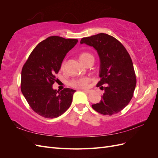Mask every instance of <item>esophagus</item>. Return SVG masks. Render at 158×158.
I'll list each match as a JSON object with an SVG mask.
<instances>
[{
    "label": "esophagus",
    "mask_w": 158,
    "mask_h": 158,
    "mask_svg": "<svg viewBox=\"0 0 158 158\" xmlns=\"http://www.w3.org/2000/svg\"><path fill=\"white\" fill-rule=\"evenodd\" d=\"M82 90H83V92H84L85 93H88V94L91 92V90L90 89H82Z\"/></svg>",
    "instance_id": "1"
}]
</instances>
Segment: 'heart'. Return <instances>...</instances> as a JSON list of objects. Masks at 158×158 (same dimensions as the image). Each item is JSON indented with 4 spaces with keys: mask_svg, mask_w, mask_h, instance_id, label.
Masks as SVG:
<instances>
[{
    "mask_svg": "<svg viewBox=\"0 0 158 158\" xmlns=\"http://www.w3.org/2000/svg\"><path fill=\"white\" fill-rule=\"evenodd\" d=\"M79 58H80V60L82 61L83 63H84L85 61H87L90 58H94V56L91 53H89V52H82V53H81L80 55ZM64 62H63V64H62V66H61L62 69L64 68ZM88 82H89V79L88 78L84 77V78H80L78 79L73 80L70 82V85L74 88H82L86 86Z\"/></svg>",
    "mask_w": 158,
    "mask_h": 158,
    "instance_id": "obj_1",
    "label": "heart"
}]
</instances>
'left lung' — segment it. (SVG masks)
Returning a JSON list of instances; mask_svg holds the SVG:
<instances>
[{"label": "left lung", "mask_w": 158, "mask_h": 158, "mask_svg": "<svg viewBox=\"0 0 158 158\" xmlns=\"http://www.w3.org/2000/svg\"><path fill=\"white\" fill-rule=\"evenodd\" d=\"M83 44L92 47L99 56L101 79L97 86L106 84V87L102 86L105 93L101 101L92 105V108L104 115L120 112L130 102L136 88V75L130 55L120 42L106 33L84 37L80 41V44Z\"/></svg>", "instance_id": "1"}]
</instances>
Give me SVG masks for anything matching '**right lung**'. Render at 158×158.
<instances>
[{
    "label": "right lung",
    "mask_w": 158,
    "mask_h": 158,
    "mask_svg": "<svg viewBox=\"0 0 158 158\" xmlns=\"http://www.w3.org/2000/svg\"><path fill=\"white\" fill-rule=\"evenodd\" d=\"M78 40L59 36L47 37L33 50L23 65L21 90L31 109L40 115L56 118L67 110L76 90L65 88L59 92L52 88L66 53Z\"/></svg>",
    "instance_id": "1"
}]
</instances>
